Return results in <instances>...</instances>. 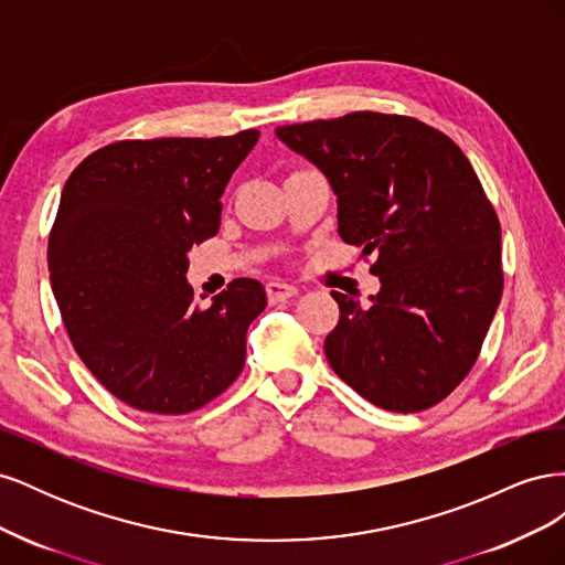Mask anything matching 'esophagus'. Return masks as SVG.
I'll return each instance as SVG.
<instances>
[{
    "label": "esophagus",
    "mask_w": 565,
    "mask_h": 565,
    "mask_svg": "<svg viewBox=\"0 0 565 565\" xmlns=\"http://www.w3.org/2000/svg\"><path fill=\"white\" fill-rule=\"evenodd\" d=\"M266 292H268L270 303H276V301H285V299H289V297H297L299 289H297L295 285H289V282L270 280V282L266 285Z\"/></svg>",
    "instance_id": "esophagus-1"
}]
</instances>
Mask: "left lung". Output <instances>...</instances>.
<instances>
[{
    "label": "left lung",
    "instance_id": "left-lung-1",
    "mask_svg": "<svg viewBox=\"0 0 565 565\" xmlns=\"http://www.w3.org/2000/svg\"><path fill=\"white\" fill-rule=\"evenodd\" d=\"M337 195L341 241L377 254L370 306L332 292V370L365 401L419 413L473 367L502 299L500 221L465 152L405 115L351 113L276 129Z\"/></svg>",
    "mask_w": 565,
    "mask_h": 565
}]
</instances>
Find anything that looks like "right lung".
I'll return each instance as SVG.
<instances>
[{"label": "right lung", "mask_w": 565, "mask_h": 565, "mask_svg": "<svg viewBox=\"0 0 565 565\" xmlns=\"http://www.w3.org/2000/svg\"><path fill=\"white\" fill-rule=\"evenodd\" d=\"M256 141V129L117 141L65 181L49 235L51 289L82 363L129 407L193 413L245 365L264 285L237 278L200 309L185 270L191 247L218 231L221 195Z\"/></svg>", "instance_id": "obj_1"}]
</instances>
